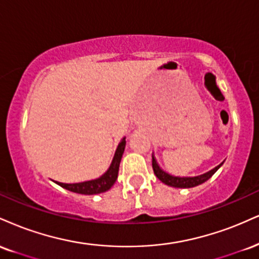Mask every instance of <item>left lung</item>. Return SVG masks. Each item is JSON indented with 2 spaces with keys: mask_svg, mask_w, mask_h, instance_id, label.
<instances>
[{
  "mask_svg": "<svg viewBox=\"0 0 259 259\" xmlns=\"http://www.w3.org/2000/svg\"><path fill=\"white\" fill-rule=\"evenodd\" d=\"M223 163H221L219 166H216L214 169L210 170L206 174H202V175L194 176V177H179V176H172L170 174L165 172L164 170H161L158 165L157 160H155L154 155H152V166H153L154 175L159 179L161 182L170 187H175V188H192V187L199 186L201 183L206 182L211 176L216 172L217 170L222 166Z\"/></svg>",
  "mask_w": 259,
  "mask_h": 259,
  "instance_id": "left-lung-1",
  "label": "left lung"
}]
</instances>
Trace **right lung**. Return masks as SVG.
I'll use <instances>...</instances> for the list:
<instances>
[{"label": "right lung", "instance_id": "1", "mask_svg": "<svg viewBox=\"0 0 259 259\" xmlns=\"http://www.w3.org/2000/svg\"><path fill=\"white\" fill-rule=\"evenodd\" d=\"M124 148H125V138H124L118 145L116 153H114L113 160L108 169L102 176H100L99 179L92 180V181H85V182L80 183H61L58 181H54L57 185H59L62 188L67 189V191L78 193V194L84 195H93V194H100V193H104L111 188L114 185V182L117 181L118 177V170H119V164L121 155L124 153Z\"/></svg>", "mask_w": 259, "mask_h": 259}]
</instances>
